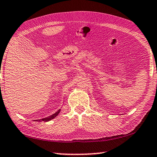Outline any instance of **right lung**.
<instances>
[{"label":"right lung","instance_id":"obj_1","mask_svg":"<svg viewBox=\"0 0 157 157\" xmlns=\"http://www.w3.org/2000/svg\"><path fill=\"white\" fill-rule=\"evenodd\" d=\"M59 112H60V109H59V110H58L56 113H55L54 114H52V115L50 116H48V117H47V118H42V119H41V120H35V121H39V122H40V121H44V122L49 121H50V120H52V119L55 118V117H56V116L58 115V114H59Z\"/></svg>","mask_w":157,"mask_h":157}]
</instances>
